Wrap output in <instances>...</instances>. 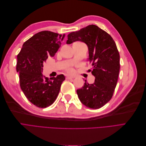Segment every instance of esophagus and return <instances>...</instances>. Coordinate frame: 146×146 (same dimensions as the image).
Here are the masks:
<instances>
[{
    "instance_id": "34e87169",
    "label": "esophagus",
    "mask_w": 146,
    "mask_h": 146,
    "mask_svg": "<svg viewBox=\"0 0 146 146\" xmlns=\"http://www.w3.org/2000/svg\"><path fill=\"white\" fill-rule=\"evenodd\" d=\"M66 78V79H72V78H74V77L70 76H67Z\"/></svg>"
}]
</instances>
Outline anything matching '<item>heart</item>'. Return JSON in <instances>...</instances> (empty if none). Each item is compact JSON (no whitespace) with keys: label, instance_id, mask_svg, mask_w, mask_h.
Returning a JSON list of instances; mask_svg holds the SVG:
<instances>
[{"label":"heart","instance_id":"1","mask_svg":"<svg viewBox=\"0 0 146 146\" xmlns=\"http://www.w3.org/2000/svg\"><path fill=\"white\" fill-rule=\"evenodd\" d=\"M68 71L69 72H73V70L72 69H70V68H69V69H68Z\"/></svg>","mask_w":146,"mask_h":146}]
</instances>
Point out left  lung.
Returning a JSON list of instances; mask_svg holds the SVG:
<instances>
[{
    "label": "left lung",
    "instance_id": "obj_1",
    "mask_svg": "<svg viewBox=\"0 0 146 146\" xmlns=\"http://www.w3.org/2000/svg\"><path fill=\"white\" fill-rule=\"evenodd\" d=\"M82 41L88 46V60L92 63L94 83L85 80V85L77 90L81 102L86 107L98 109L111 100L116 86L120 69V56L115 42L105 31L90 25L68 35L66 43Z\"/></svg>",
    "mask_w": 146,
    "mask_h": 146
}]
</instances>
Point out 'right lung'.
Wrapping results in <instances>:
<instances>
[{
	"mask_svg": "<svg viewBox=\"0 0 146 146\" xmlns=\"http://www.w3.org/2000/svg\"><path fill=\"white\" fill-rule=\"evenodd\" d=\"M65 35L42 31L24 44L17 56V72L20 86L28 100L39 108H46L56 100L65 80L63 74L48 79L42 74L48 56L53 57L61 46Z\"/></svg>",
	"mask_w": 146,
	"mask_h": 146,
	"instance_id": "obj_1",
	"label": "right lung"
}]
</instances>
